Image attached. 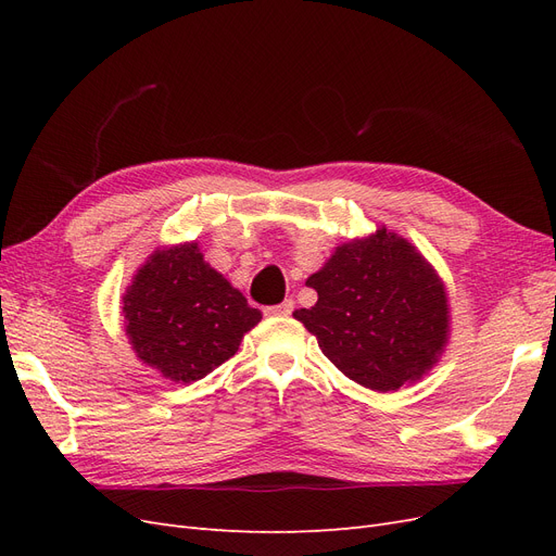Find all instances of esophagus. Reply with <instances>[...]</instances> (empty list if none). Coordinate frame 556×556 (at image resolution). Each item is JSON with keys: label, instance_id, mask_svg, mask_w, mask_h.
Here are the masks:
<instances>
[{"label": "esophagus", "instance_id": "34e87169", "mask_svg": "<svg viewBox=\"0 0 556 556\" xmlns=\"http://www.w3.org/2000/svg\"><path fill=\"white\" fill-rule=\"evenodd\" d=\"M292 311H294V301L292 299H285L282 304H278V306H266L264 308V313L271 315V317H285V315H290Z\"/></svg>", "mask_w": 556, "mask_h": 556}]
</instances>
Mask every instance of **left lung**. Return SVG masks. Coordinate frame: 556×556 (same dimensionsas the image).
I'll return each mask as SVG.
<instances>
[{
	"instance_id": "1",
	"label": "left lung",
	"mask_w": 556,
	"mask_h": 556,
	"mask_svg": "<svg viewBox=\"0 0 556 556\" xmlns=\"http://www.w3.org/2000/svg\"><path fill=\"white\" fill-rule=\"evenodd\" d=\"M306 285L317 304L294 317L350 380L396 392L439 362L450 331L447 294L431 264L399 233L380 227L339 245Z\"/></svg>"
}]
</instances>
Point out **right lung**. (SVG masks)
I'll return each instance as SVG.
<instances>
[{
  "label": "right lung",
  "instance_id": "right-lung-1",
  "mask_svg": "<svg viewBox=\"0 0 556 556\" xmlns=\"http://www.w3.org/2000/svg\"><path fill=\"white\" fill-rule=\"evenodd\" d=\"M123 315L137 357L174 382L208 376L262 319L197 243L155 250L127 288Z\"/></svg>",
  "mask_w": 556,
  "mask_h": 556
}]
</instances>
